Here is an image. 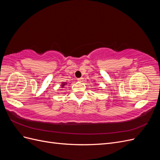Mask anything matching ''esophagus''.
<instances>
[{"instance_id": "34e87169", "label": "esophagus", "mask_w": 160, "mask_h": 160, "mask_svg": "<svg viewBox=\"0 0 160 160\" xmlns=\"http://www.w3.org/2000/svg\"><path fill=\"white\" fill-rule=\"evenodd\" d=\"M83 77H81V78H79V79H77V81H79V82H82V81H83Z\"/></svg>"}]
</instances>
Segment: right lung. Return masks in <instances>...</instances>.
<instances>
[{
  "mask_svg": "<svg viewBox=\"0 0 160 160\" xmlns=\"http://www.w3.org/2000/svg\"><path fill=\"white\" fill-rule=\"evenodd\" d=\"M66 83H62V85H61V86H62V88H63V86L65 85Z\"/></svg>",
  "mask_w": 160,
  "mask_h": 160,
  "instance_id": "obj_1",
  "label": "right lung"
}]
</instances>
